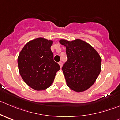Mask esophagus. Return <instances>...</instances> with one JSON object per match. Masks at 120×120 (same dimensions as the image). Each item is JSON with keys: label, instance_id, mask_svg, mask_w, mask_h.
<instances>
[{"label": "esophagus", "instance_id": "34e87169", "mask_svg": "<svg viewBox=\"0 0 120 120\" xmlns=\"http://www.w3.org/2000/svg\"><path fill=\"white\" fill-rule=\"evenodd\" d=\"M59 66H60V68L62 67V66H63V63H62V62H61V61H60V62L59 63Z\"/></svg>", "mask_w": 120, "mask_h": 120}]
</instances>
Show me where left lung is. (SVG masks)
I'll return each instance as SVG.
<instances>
[{
    "instance_id": "left-lung-1",
    "label": "left lung",
    "mask_w": 120,
    "mask_h": 120,
    "mask_svg": "<svg viewBox=\"0 0 120 120\" xmlns=\"http://www.w3.org/2000/svg\"><path fill=\"white\" fill-rule=\"evenodd\" d=\"M66 48L68 60L62 67L68 86L77 92L85 91L93 85L101 71V59L90 44L77 39H60Z\"/></svg>"
}]
</instances>
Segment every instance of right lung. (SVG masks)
<instances>
[{
	"label": "right lung",
	"instance_id": "obj_1",
	"mask_svg": "<svg viewBox=\"0 0 120 120\" xmlns=\"http://www.w3.org/2000/svg\"><path fill=\"white\" fill-rule=\"evenodd\" d=\"M53 41L38 38L25 45L18 57L19 72L27 85L37 90H43L53 82L60 69L53 60L50 47Z\"/></svg>",
	"mask_w": 120,
	"mask_h": 120
}]
</instances>
